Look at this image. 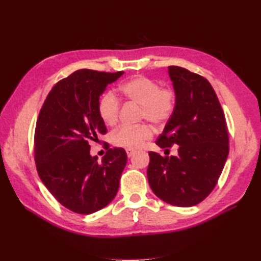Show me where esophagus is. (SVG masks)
<instances>
[{"mask_svg":"<svg viewBox=\"0 0 261 261\" xmlns=\"http://www.w3.org/2000/svg\"><path fill=\"white\" fill-rule=\"evenodd\" d=\"M135 153H136V150H132V149H126V154L129 158L134 156Z\"/></svg>","mask_w":261,"mask_h":261,"instance_id":"1","label":"esophagus"}]
</instances>
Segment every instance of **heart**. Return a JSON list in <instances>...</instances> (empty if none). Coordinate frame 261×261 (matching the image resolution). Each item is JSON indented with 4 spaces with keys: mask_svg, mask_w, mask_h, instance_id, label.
Here are the masks:
<instances>
[{
    "mask_svg": "<svg viewBox=\"0 0 261 261\" xmlns=\"http://www.w3.org/2000/svg\"><path fill=\"white\" fill-rule=\"evenodd\" d=\"M121 95L127 101L141 107V119H147L157 126L167 123L176 109V94L169 87H160L159 83L148 76H137L124 82L119 87ZM120 104L112 93H105L97 102V114L103 123L113 126L119 121ZM151 125L142 123L130 126L123 125L112 134V142L116 147L126 149L140 148L151 139Z\"/></svg>",
    "mask_w": 261,
    "mask_h": 261,
    "instance_id": "1",
    "label": "heart"
}]
</instances>
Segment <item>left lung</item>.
<instances>
[{"label": "left lung", "mask_w": 261, "mask_h": 261, "mask_svg": "<svg viewBox=\"0 0 261 261\" xmlns=\"http://www.w3.org/2000/svg\"><path fill=\"white\" fill-rule=\"evenodd\" d=\"M168 73L176 109L156 145L177 156L149 151L147 176L152 192L174 206L201 203L214 190L229 154V134L219 98L206 79L178 66Z\"/></svg>", "instance_id": "8db88e82"}]
</instances>
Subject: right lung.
<instances>
[{
	"mask_svg": "<svg viewBox=\"0 0 261 261\" xmlns=\"http://www.w3.org/2000/svg\"><path fill=\"white\" fill-rule=\"evenodd\" d=\"M123 71L80 69L55 85L39 113L35 162L43 185L66 208L91 214L107 206L119 190L126 165L123 148H107L102 163L90 141L108 132L97 114L99 95Z\"/></svg>",
	"mask_w": 261,
	"mask_h": 261,
	"instance_id": "obj_1",
	"label": "right lung"
}]
</instances>
